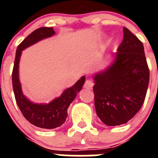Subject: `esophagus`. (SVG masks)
I'll return each mask as SVG.
<instances>
[{"instance_id": "34e87169", "label": "esophagus", "mask_w": 158, "mask_h": 158, "mask_svg": "<svg viewBox=\"0 0 158 158\" xmlns=\"http://www.w3.org/2000/svg\"><path fill=\"white\" fill-rule=\"evenodd\" d=\"M84 87L85 88V89H92L93 87V81L90 80V79H87L85 82V85H84Z\"/></svg>"}]
</instances>
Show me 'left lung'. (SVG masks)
<instances>
[{"instance_id": "1", "label": "left lung", "mask_w": 158, "mask_h": 158, "mask_svg": "<svg viewBox=\"0 0 158 158\" xmlns=\"http://www.w3.org/2000/svg\"><path fill=\"white\" fill-rule=\"evenodd\" d=\"M150 70L142 42L127 27L114 62L95 74L93 92L97 116L107 126L126 123L146 98Z\"/></svg>"}]
</instances>
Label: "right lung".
<instances>
[{
	"mask_svg": "<svg viewBox=\"0 0 158 158\" xmlns=\"http://www.w3.org/2000/svg\"><path fill=\"white\" fill-rule=\"evenodd\" d=\"M55 34L53 27H43L31 32L16 49V58L12 70V87L16 104L24 118L35 126L44 129H54L61 127L68 116L67 109L81 91L85 81L83 76L74 85L65 89L59 97L48 104H35L23 94L19 79V62L22 51L37 42L51 37Z\"/></svg>",
	"mask_w": 158,
	"mask_h": 158,
	"instance_id": "obj_1",
	"label": "right lung"
}]
</instances>
